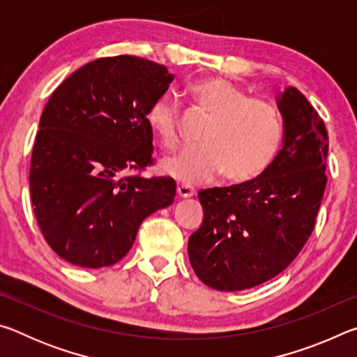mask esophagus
<instances>
[{
    "mask_svg": "<svg viewBox=\"0 0 357 357\" xmlns=\"http://www.w3.org/2000/svg\"><path fill=\"white\" fill-rule=\"evenodd\" d=\"M178 197L181 198H190L195 195V189H193L192 185H187V184H178Z\"/></svg>",
    "mask_w": 357,
    "mask_h": 357,
    "instance_id": "1",
    "label": "esophagus"
}]
</instances>
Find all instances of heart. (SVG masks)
<instances>
[{
  "label": "heart",
  "mask_w": 357,
  "mask_h": 357,
  "mask_svg": "<svg viewBox=\"0 0 357 357\" xmlns=\"http://www.w3.org/2000/svg\"><path fill=\"white\" fill-rule=\"evenodd\" d=\"M190 94L202 110L213 116L197 146L162 162V172L184 184H198L225 173L233 183H247L274 164L283 143V119L268 100L249 98L227 78L195 82ZM151 130L167 149L181 140V112L172 94H162L148 108Z\"/></svg>",
  "instance_id": "obj_1"
}]
</instances>
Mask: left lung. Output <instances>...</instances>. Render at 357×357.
<instances>
[{"mask_svg":"<svg viewBox=\"0 0 357 357\" xmlns=\"http://www.w3.org/2000/svg\"><path fill=\"white\" fill-rule=\"evenodd\" d=\"M283 143L261 176L198 192L203 222L189 259L204 285L241 291L274 279L310 238L326 189L328 130L299 89L275 96Z\"/></svg>","mask_w":357,"mask_h":357,"instance_id":"8db88e82","label":"left lung"}]
</instances>
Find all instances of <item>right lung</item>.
I'll return each mask as SVG.
<instances>
[{
    "label": "right lung",
    "mask_w": 357,
    "mask_h": 357,
    "mask_svg": "<svg viewBox=\"0 0 357 357\" xmlns=\"http://www.w3.org/2000/svg\"><path fill=\"white\" fill-rule=\"evenodd\" d=\"M173 78L165 66L138 56L100 58L48 99L29 192L42 234L68 263L93 269L118 263L142 222L173 203V178H119L153 164L146 113Z\"/></svg>",
    "instance_id": "add662e5"
}]
</instances>
